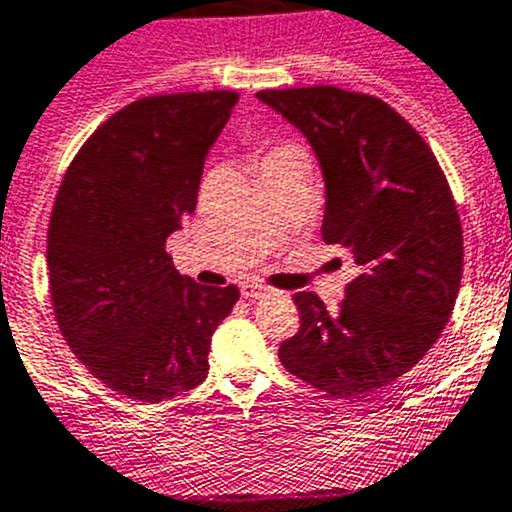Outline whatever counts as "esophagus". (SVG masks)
I'll use <instances>...</instances> for the list:
<instances>
[{
    "label": "esophagus",
    "instance_id": "obj_1",
    "mask_svg": "<svg viewBox=\"0 0 512 512\" xmlns=\"http://www.w3.org/2000/svg\"><path fill=\"white\" fill-rule=\"evenodd\" d=\"M241 294L246 296V299H264V296L271 294V289L259 284H241Z\"/></svg>",
    "mask_w": 512,
    "mask_h": 512
}]
</instances>
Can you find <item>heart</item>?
<instances>
[{"label": "heart", "mask_w": 512, "mask_h": 512, "mask_svg": "<svg viewBox=\"0 0 512 512\" xmlns=\"http://www.w3.org/2000/svg\"><path fill=\"white\" fill-rule=\"evenodd\" d=\"M296 153H301V150L296 148V145H291V143H281V145H274V148H271L269 153L264 155V160L281 158V155H296Z\"/></svg>", "instance_id": "obj_1"}]
</instances>
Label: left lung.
I'll use <instances>...</instances> for the list:
<instances>
[{
  "instance_id": "left-lung-1",
  "label": "left lung",
  "mask_w": 512,
  "mask_h": 512,
  "mask_svg": "<svg viewBox=\"0 0 512 512\" xmlns=\"http://www.w3.org/2000/svg\"><path fill=\"white\" fill-rule=\"evenodd\" d=\"M314 150L326 243L359 274L339 311L299 291V332L279 359L337 397L377 392L410 372L445 329L462 279V228L445 173L422 135L372 95L332 85L256 92Z\"/></svg>"
}]
</instances>
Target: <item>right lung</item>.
Segmentation results:
<instances>
[{
  "mask_svg": "<svg viewBox=\"0 0 512 512\" xmlns=\"http://www.w3.org/2000/svg\"><path fill=\"white\" fill-rule=\"evenodd\" d=\"M238 92L135 100L90 135L52 208L47 266L57 324L113 392L160 402L208 374L216 326L236 286H201L165 253L196 211L208 150Z\"/></svg>",
  "mask_w": 512,
  "mask_h": 512,
  "instance_id": "obj_1",
  "label": "right lung"
}]
</instances>
